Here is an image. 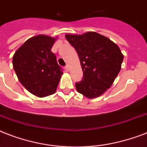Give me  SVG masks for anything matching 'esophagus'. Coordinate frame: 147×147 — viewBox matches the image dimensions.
Returning <instances> with one entry per match:
<instances>
[{"instance_id":"esophagus-1","label":"esophagus","mask_w":147,"mask_h":147,"mask_svg":"<svg viewBox=\"0 0 147 147\" xmlns=\"http://www.w3.org/2000/svg\"><path fill=\"white\" fill-rule=\"evenodd\" d=\"M65 71H69V65H66V66L65 67Z\"/></svg>"}]
</instances>
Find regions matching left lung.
Masks as SVG:
<instances>
[{"label": "left lung", "instance_id": "1", "mask_svg": "<svg viewBox=\"0 0 147 147\" xmlns=\"http://www.w3.org/2000/svg\"><path fill=\"white\" fill-rule=\"evenodd\" d=\"M80 59L83 78L76 83V89L88 98L104 94L121 71L123 55L117 45L95 32L82 35L66 34Z\"/></svg>", "mask_w": 147, "mask_h": 147}]
</instances>
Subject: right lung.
Instances as JSON below:
<instances>
[{
    "label": "right lung",
    "mask_w": 147,
    "mask_h": 147,
    "mask_svg": "<svg viewBox=\"0 0 147 147\" xmlns=\"http://www.w3.org/2000/svg\"><path fill=\"white\" fill-rule=\"evenodd\" d=\"M55 40L46 35L31 37L13 56V67L20 82L40 98L55 93L63 74L51 51Z\"/></svg>",
    "instance_id": "right-lung-1"
}]
</instances>
